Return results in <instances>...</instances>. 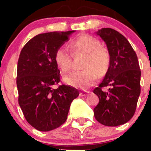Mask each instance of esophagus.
I'll use <instances>...</instances> for the list:
<instances>
[{
  "instance_id": "esophagus-1",
  "label": "esophagus",
  "mask_w": 151,
  "mask_h": 151,
  "mask_svg": "<svg viewBox=\"0 0 151 151\" xmlns=\"http://www.w3.org/2000/svg\"><path fill=\"white\" fill-rule=\"evenodd\" d=\"M90 93V91H84L80 92V96H87L88 94Z\"/></svg>"
}]
</instances>
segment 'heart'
Wrapping results in <instances>:
<instances>
[{
    "instance_id": "heart-1",
    "label": "heart",
    "mask_w": 151,
    "mask_h": 151,
    "mask_svg": "<svg viewBox=\"0 0 151 151\" xmlns=\"http://www.w3.org/2000/svg\"><path fill=\"white\" fill-rule=\"evenodd\" d=\"M72 50L76 53L86 54L83 66L84 70L74 71L63 78L68 85L80 89H87L94 85L98 79V73L104 74L110 64V54L101 47V42L90 35L83 34L70 42ZM54 61L63 73L68 72L72 66V56L69 49L60 47L54 54Z\"/></svg>"
}]
</instances>
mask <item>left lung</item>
<instances>
[{
    "mask_svg": "<svg viewBox=\"0 0 151 151\" xmlns=\"http://www.w3.org/2000/svg\"><path fill=\"white\" fill-rule=\"evenodd\" d=\"M96 35L104 41L110 54V65L99 87L94 93L99 104L94 109L97 122L118 126L134 116L141 93V70L136 53L126 38L117 31L104 28ZM108 86L107 92L102 88Z\"/></svg>",
    "mask_w": 151,
    "mask_h": 151,
    "instance_id": "obj_1",
    "label": "left lung"
}]
</instances>
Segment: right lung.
I'll list each match as a JSON object with an SVG mask.
<instances>
[{
    "label": "right lung",
    "instance_id": "obj_1",
    "mask_svg": "<svg viewBox=\"0 0 151 151\" xmlns=\"http://www.w3.org/2000/svg\"><path fill=\"white\" fill-rule=\"evenodd\" d=\"M75 32L38 35L28 41L19 54V104L27 122L41 132L55 129L66 122L71 103L79 95V91L69 85L53 88L60 76L54 61L55 51Z\"/></svg>",
    "mask_w": 151,
    "mask_h": 151
}]
</instances>
